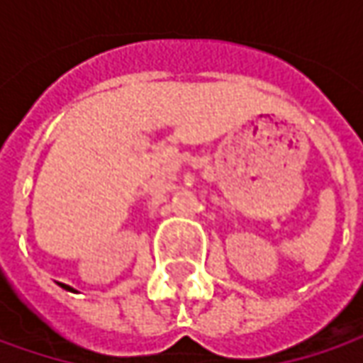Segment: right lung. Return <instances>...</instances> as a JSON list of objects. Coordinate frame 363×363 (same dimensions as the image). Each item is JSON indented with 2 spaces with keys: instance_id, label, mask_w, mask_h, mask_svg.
<instances>
[{
  "instance_id": "obj_1",
  "label": "right lung",
  "mask_w": 363,
  "mask_h": 363,
  "mask_svg": "<svg viewBox=\"0 0 363 363\" xmlns=\"http://www.w3.org/2000/svg\"><path fill=\"white\" fill-rule=\"evenodd\" d=\"M64 286V289H70V286H66V285H62ZM70 291H72V289H70Z\"/></svg>"
}]
</instances>
